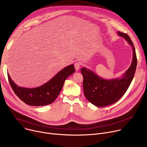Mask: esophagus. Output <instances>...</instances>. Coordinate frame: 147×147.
Wrapping results in <instances>:
<instances>
[{
    "instance_id": "esophagus-1",
    "label": "esophagus",
    "mask_w": 147,
    "mask_h": 147,
    "mask_svg": "<svg viewBox=\"0 0 147 147\" xmlns=\"http://www.w3.org/2000/svg\"><path fill=\"white\" fill-rule=\"evenodd\" d=\"M80 66H81V63H80V61H77L76 63H75L74 67H75V69H76V71H78L80 69Z\"/></svg>"
}]
</instances>
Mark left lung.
<instances>
[{"label": "left lung", "mask_w": 147, "mask_h": 147, "mask_svg": "<svg viewBox=\"0 0 147 147\" xmlns=\"http://www.w3.org/2000/svg\"><path fill=\"white\" fill-rule=\"evenodd\" d=\"M133 48V60L130 67L120 78L105 80L86 67L81 69L83 76V91L86 98L95 106L103 107L116 102L127 91L136 70L137 59L135 48L130 36L117 32Z\"/></svg>", "instance_id": "8db88e82"}]
</instances>
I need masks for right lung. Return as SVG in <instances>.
<instances>
[{
    "mask_svg": "<svg viewBox=\"0 0 147 147\" xmlns=\"http://www.w3.org/2000/svg\"><path fill=\"white\" fill-rule=\"evenodd\" d=\"M75 72L74 65L66 66L45 84L34 88L16 85L7 74L10 84L16 95L30 106H45L52 103L59 95L67 78Z\"/></svg>",
    "mask_w": 147,
    "mask_h": 147,
    "instance_id": "right-lung-1",
    "label": "right lung"
}]
</instances>
